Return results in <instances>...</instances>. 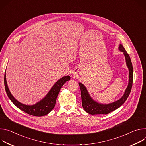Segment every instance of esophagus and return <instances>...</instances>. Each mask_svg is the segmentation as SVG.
<instances>
[{"label":"esophagus","instance_id":"obj_1","mask_svg":"<svg viewBox=\"0 0 146 146\" xmlns=\"http://www.w3.org/2000/svg\"><path fill=\"white\" fill-rule=\"evenodd\" d=\"M72 75L73 76H75V75H76V73H75V72H73V73L72 74Z\"/></svg>","mask_w":146,"mask_h":146}]
</instances>
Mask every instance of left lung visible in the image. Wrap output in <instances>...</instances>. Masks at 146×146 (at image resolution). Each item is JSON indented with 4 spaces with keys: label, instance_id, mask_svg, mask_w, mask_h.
Returning <instances> with one entry per match:
<instances>
[{
    "label": "left lung",
    "instance_id": "obj_1",
    "mask_svg": "<svg viewBox=\"0 0 146 146\" xmlns=\"http://www.w3.org/2000/svg\"><path fill=\"white\" fill-rule=\"evenodd\" d=\"M119 50L123 53L125 57L126 66L129 69V83L127 88L122 98L110 104H101L93 100L90 96L86 88L81 83H79V85L81 92L82 105L85 111L91 115L95 114H107L121 107L131 93L133 84V66L129 54L125 50L122 44H119Z\"/></svg>",
    "mask_w": 146,
    "mask_h": 146
}]
</instances>
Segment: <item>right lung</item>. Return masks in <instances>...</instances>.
<instances>
[{
    "instance_id": "right-lung-1",
    "label": "right lung",
    "mask_w": 146,
    "mask_h": 146,
    "mask_svg": "<svg viewBox=\"0 0 146 146\" xmlns=\"http://www.w3.org/2000/svg\"><path fill=\"white\" fill-rule=\"evenodd\" d=\"M70 78L71 77L68 75L60 79L42 100L32 106L22 104L14 98L7 86L6 73L5 74L4 82L6 93L10 100L15 106H17L19 109L24 112L27 113L28 114L36 117H42L48 114L54 108L57 98L62 86L67 81L69 80Z\"/></svg>"
}]
</instances>
